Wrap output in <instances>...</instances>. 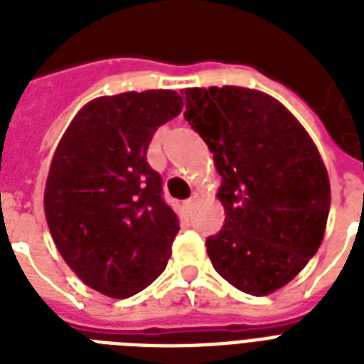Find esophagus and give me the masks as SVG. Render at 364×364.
Returning a JSON list of instances; mask_svg holds the SVG:
<instances>
[{
    "mask_svg": "<svg viewBox=\"0 0 364 364\" xmlns=\"http://www.w3.org/2000/svg\"><path fill=\"white\" fill-rule=\"evenodd\" d=\"M198 198H200L198 194L194 193L193 196H191V198H188V200H185V208H187V210H193V208H194V204H196V202H198Z\"/></svg>",
    "mask_w": 364,
    "mask_h": 364,
    "instance_id": "obj_1",
    "label": "esophagus"
}]
</instances>
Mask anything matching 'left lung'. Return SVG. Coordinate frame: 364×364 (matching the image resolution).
Masks as SVG:
<instances>
[{
  "label": "left lung",
  "mask_w": 364,
  "mask_h": 364,
  "mask_svg": "<svg viewBox=\"0 0 364 364\" xmlns=\"http://www.w3.org/2000/svg\"><path fill=\"white\" fill-rule=\"evenodd\" d=\"M185 119L213 153L225 225L205 240L230 285L264 296L317 253L331 210L321 154L277 100L242 87L187 88Z\"/></svg>",
  "instance_id": "obj_1"
}]
</instances>
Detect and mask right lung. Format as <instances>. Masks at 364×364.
<instances>
[{
	"mask_svg": "<svg viewBox=\"0 0 364 364\" xmlns=\"http://www.w3.org/2000/svg\"><path fill=\"white\" fill-rule=\"evenodd\" d=\"M181 109L173 90L102 96L77 113L54 151L48 230L71 270L105 296L139 293L168 264L179 221L147 149Z\"/></svg>",
	"mask_w": 364,
	"mask_h": 364,
	"instance_id": "right-lung-1",
	"label": "right lung"
}]
</instances>
